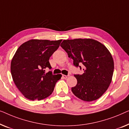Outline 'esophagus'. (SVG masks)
Here are the masks:
<instances>
[{
	"mask_svg": "<svg viewBox=\"0 0 129 129\" xmlns=\"http://www.w3.org/2000/svg\"><path fill=\"white\" fill-rule=\"evenodd\" d=\"M68 77H69V75H62V77L64 79H66V78H68Z\"/></svg>",
	"mask_w": 129,
	"mask_h": 129,
	"instance_id": "obj_1",
	"label": "esophagus"
}]
</instances>
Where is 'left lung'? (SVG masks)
Instances as JSON below:
<instances>
[{
  "mask_svg": "<svg viewBox=\"0 0 129 129\" xmlns=\"http://www.w3.org/2000/svg\"><path fill=\"white\" fill-rule=\"evenodd\" d=\"M61 47L74 61V65H82L83 73L74 75L77 84L72 92L81 100L90 102L99 99L111 83L114 70L112 56L104 45L90 39L65 40Z\"/></svg>",
  "mask_w": 129,
  "mask_h": 129,
  "instance_id": "1",
  "label": "left lung"
}]
</instances>
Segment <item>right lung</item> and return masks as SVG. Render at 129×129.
I'll use <instances>...</instances> for the list:
<instances>
[{
    "instance_id": "right-lung-1",
    "label": "right lung",
    "mask_w": 129,
    "mask_h": 129,
    "mask_svg": "<svg viewBox=\"0 0 129 129\" xmlns=\"http://www.w3.org/2000/svg\"><path fill=\"white\" fill-rule=\"evenodd\" d=\"M62 40H30L19 47L12 59V78L16 86L29 100L40 101L53 92L61 74L45 73V69H51L50 57L58 48Z\"/></svg>"
}]
</instances>
